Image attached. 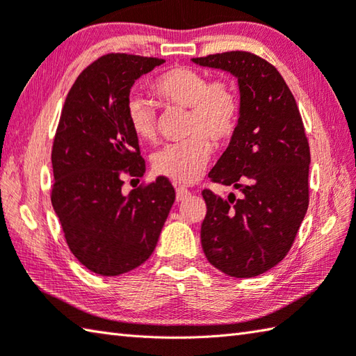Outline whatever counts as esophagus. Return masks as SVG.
I'll list each match as a JSON object with an SVG mask.
<instances>
[{
	"label": "esophagus",
	"mask_w": 356,
	"mask_h": 356,
	"mask_svg": "<svg viewBox=\"0 0 356 356\" xmlns=\"http://www.w3.org/2000/svg\"><path fill=\"white\" fill-rule=\"evenodd\" d=\"M188 196H190V191H188L185 186H177V188H176V199H177V200H184V199H186Z\"/></svg>",
	"instance_id": "34e87169"
}]
</instances>
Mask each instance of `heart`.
Returning a JSON list of instances; mask_svg holds the SVG:
<instances>
[{"label":"heart","mask_w":356,"mask_h":356,"mask_svg":"<svg viewBox=\"0 0 356 356\" xmlns=\"http://www.w3.org/2000/svg\"><path fill=\"white\" fill-rule=\"evenodd\" d=\"M152 94L166 106L188 109L184 142L171 143L152 156V166L160 176L177 184L196 180L211 156V143L232 140L241 118V102L234 86L225 79H213L188 66H174L157 75L149 85ZM131 131L143 142H152L157 132V115L148 102L131 97L127 102Z\"/></svg>","instance_id":"obj_1"}]
</instances>
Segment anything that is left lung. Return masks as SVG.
<instances>
[{
    "label": "left lung",
    "mask_w": 356,
    "mask_h": 356,
    "mask_svg": "<svg viewBox=\"0 0 356 356\" xmlns=\"http://www.w3.org/2000/svg\"><path fill=\"white\" fill-rule=\"evenodd\" d=\"M193 61L233 74L241 90L238 129L208 177L242 196L202 191V248L225 275L253 277L284 259L307 213L309 140L293 94L267 60L232 51Z\"/></svg>",
    "instance_id": "obj_1"
}]
</instances>
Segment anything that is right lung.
Segmentation results:
<instances>
[{"label":"right lung","mask_w":356,"mask_h":356,"mask_svg":"<svg viewBox=\"0 0 356 356\" xmlns=\"http://www.w3.org/2000/svg\"><path fill=\"white\" fill-rule=\"evenodd\" d=\"M165 60L106 54L69 89L52 145L51 200L69 250L88 270L118 276L156 248L176 199L159 176L123 194V179L142 177L145 160L127 118L131 86Z\"/></svg>","instance_id":"obj_1"}]
</instances>
